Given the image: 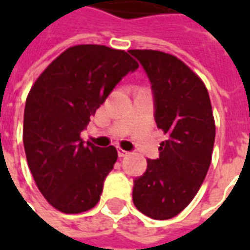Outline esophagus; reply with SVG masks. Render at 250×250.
Listing matches in <instances>:
<instances>
[{
	"label": "esophagus",
	"mask_w": 250,
	"mask_h": 250,
	"mask_svg": "<svg viewBox=\"0 0 250 250\" xmlns=\"http://www.w3.org/2000/svg\"><path fill=\"white\" fill-rule=\"evenodd\" d=\"M127 154H128V151H125L123 148H119V150H118V155H119L120 158H125Z\"/></svg>",
	"instance_id": "34e87169"
}]
</instances>
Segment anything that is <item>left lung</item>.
Segmentation results:
<instances>
[{"mask_svg":"<svg viewBox=\"0 0 250 250\" xmlns=\"http://www.w3.org/2000/svg\"><path fill=\"white\" fill-rule=\"evenodd\" d=\"M151 82L155 122L167 135L159 158L147 159L134 181L136 209L154 220H168L188 206L209 170L215 125L204 82L178 57L152 49L128 51Z\"/></svg>","mask_w":250,"mask_h":250,"instance_id":"1","label":"left lung"}]
</instances>
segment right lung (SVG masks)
I'll return each mask as SVG.
<instances>
[{"mask_svg": "<svg viewBox=\"0 0 250 250\" xmlns=\"http://www.w3.org/2000/svg\"><path fill=\"white\" fill-rule=\"evenodd\" d=\"M138 66L125 51L75 45L30 88L22 130L26 161L41 194L59 211L77 214L99 202L118 151L84 145L80 134L122 77Z\"/></svg>", "mask_w": 250, "mask_h": 250, "instance_id": "1", "label": "right lung"}]
</instances>
